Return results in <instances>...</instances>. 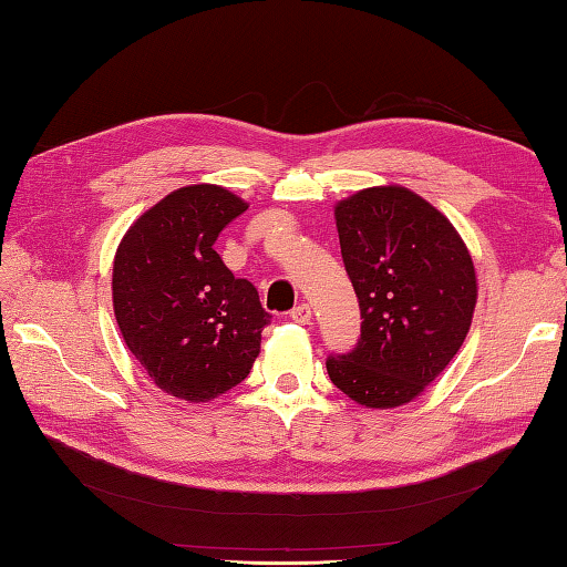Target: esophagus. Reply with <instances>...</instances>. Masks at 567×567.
Instances as JSON below:
<instances>
[{
  "label": "esophagus",
  "instance_id": "esophagus-1",
  "mask_svg": "<svg viewBox=\"0 0 567 567\" xmlns=\"http://www.w3.org/2000/svg\"><path fill=\"white\" fill-rule=\"evenodd\" d=\"M290 319L297 321V323H309L311 321V307L309 305H297L292 311H290Z\"/></svg>",
  "mask_w": 567,
  "mask_h": 567
}]
</instances>
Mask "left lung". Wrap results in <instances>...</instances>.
Returning a JSON list of instances; mask_svg holds the SVG:
<instances>
[{
  "label": "left lung",
  "mask_w": 567,
  "mask_h": 567,
  "mask_svg": "<svg viewBox=\"0 0 567 567\" xmlns=\"http://www.w3.org/2000/svg\"><path fill=\"white\" fill-rule=\"evenodd\" d=\"M336 226L363 323L353 351L327 358L329 378L363 406H402L461 351L477 302L473 258L406 187L355 192L336 204Z\"/></svg>",
  "instance_id": "obj_1"
}]
</instances>
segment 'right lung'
Returning a JSON list of instances; mask_svg holds the SVG:
<instances>
[{
	"mask_svg": "<svg viewBox=\"0 0 567 567\" xmlns=\"http://www.w3.org/2000/svg\"><path fill=\"white\" fill-rule=\"evenodd\" d=\"M248 204L219 185L171 192L141 214L116 248L114 317L155 388L209 402L236 388L270 323L258 290L234 277L216 238Z\"/></svg>",
	"mask_w": 567,
	"mask_h": 567,
	"instance_id": "right-lung-1",
	"label": "right lung"
}]
</instances>
